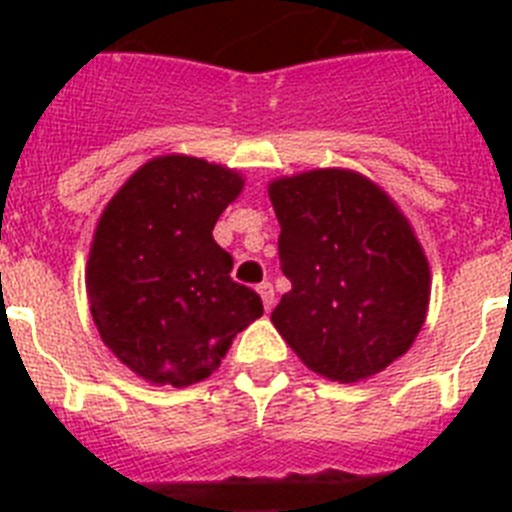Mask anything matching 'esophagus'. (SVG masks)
<instances>
[{"label": "esophagus", "mask_w": 512, "mask_h": 512, "mask_svg": "<svg viewBox=\"0 0 512 512\" xmlns=\"http://www.w3.org/2000/svg\"><path fill=\"white\" fill-rule=\"evenodd\" d=\"M256 289H259V295H261V302H264V310H266V312H269V310H271V307H274V287H271V284H269V282H261V284H259V287H256Z\"/></svg>", "instance_id": "1"}]
</instances>
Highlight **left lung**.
Returning <instances> with one entry per match:
<instances>
[{
	"label": "left lung",
	"instance_id": "left-lung-1",
	"mask_svg": "<svg viewBox=\"0 0 512 512\" xmlns=\"http://www.w3.org/2000/svg\"><path fill=\"white\" fill-rule=\"evenodd\" d=\"M292 289L271 312L302 364L359 382L400 359L425 323L431 271L413 228L366 176L315 169L269 184Z\"/></svg>",
	"mask_w": 512,
	"mask_h": 512
}]
</instances>
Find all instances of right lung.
Instances as JSON below:
<instances>
[{
    "label": "right lung",
    "instance_id": "add662e5",
    "mask_svg": "<svg viewBox=\"0 0 512 512\" xmlns=\"http://www.w3.org/2000/svg\"><path fill=\"white\" fill-rule=\"evenodd\" d=\"M241 189L233 169L174 153L140 166L104 207L87 261L89 307L102 341L138 377L202 382L264 315L212 238Z\"/></svg>",
    "mask_w": 512,
    "mask_h": 512
}]
</instances>
